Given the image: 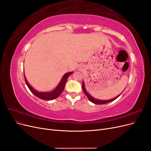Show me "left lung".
<instances>
[{"label": "left lung", "instance_id": "1", "mask_svg": "<svg viewBox=\"0 0 151 151\" xmlns=\"http://www.w3.org/2000/svg\"><path fill=\"white\" fill-rule=\"evenodd\" d=\"M83 91H84V94H86V96L88 97V98L89 99V101H91L92 103H94V104H106V103H108L109 102H111V101H114V100H115V99H116L118 97H119V96L120 95V94L118 95V96H116V98H113V99H109V100H99V99H94L92 96H91V95H89V94L86 91V88H85V87H84V81H83Z\"/></svg>", "mask_w": 151, "mask_h": 151}]
</instances>
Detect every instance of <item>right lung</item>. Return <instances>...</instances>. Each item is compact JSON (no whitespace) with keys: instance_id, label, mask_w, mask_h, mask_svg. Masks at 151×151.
Here are the masks:
<instances>
[{"instance_id":"1","label":"right lung","mask_w":151,"mask_h":151,"mask_svg":"<svg viewBox=\"0 0 151 151\" xmlns=\"http://www.w3.org/2000/svg\"><path fill=\"white\" fill-rule=\"evenodd\" d=\"M72 74V72H68V73L65 74L64 75H63L61 81L60 82V83L58 84V85L57 86V88L55 89V90L52 91V92H48V93H42V92H38V91H36L29 84L28 82L27 81L24 75V80H25V82L26 83V85L28 86L29 90L36 96H37L38 98H39L40 99H45V100H52V99H56L57 98H58L59 96V95H60L62 93V91H63V89H64L68 77H69V76Z\"/></svg>"}]
</instances>
